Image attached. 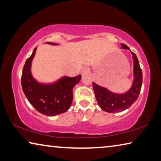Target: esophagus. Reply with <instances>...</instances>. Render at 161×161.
Masks as SVG:
<instances>
[{"label":"esophagus","instance_id":"obj_1","mask_svg":"<svg viewBox=\"0 0 161 161\" xmlns=\"http://www.w3.org/2000/svg\"><path fill=\"white\" fill-rule=\"evenodd\" d=\"M89 69L88 67H84L82 68V69H81V75H86V74H89Z\"/></svg>","mask_w":161,"mask_h":161}]
</instances>
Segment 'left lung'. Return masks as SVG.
Masks as SVG:
<instances>
[{"mask_svg":"<svg viewBox=\"0 0 161 161\" xmlns=\"http://www.w3.org/2000/svg\"><path fill=\"white\" fill-rule=\"evenodd\" d=\"M121 49L129 50V47L122 43ZM133 60V80L131 86L129 90L124 93H115L108 90L106 87L93 83V89L97 101L100 108L108 113L121 112L129 108L139 96L143 81V75L139 62L136 54L130 51Z\"/></svg>","mask_w":161,"mask_h":161,"instance_id":"left-lung-1","label":"left lung"}]
</instances>
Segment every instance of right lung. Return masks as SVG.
<instances>
[{"label": "right lung", "instance_id": "add662e5", "mask_svg": "<svg viewBox=\"0 0 161 161\" xmlns=\"http://www.w3.org/2000/svg\"><path fill=\"white\" fill-rule=\"evenodd\" d=\"M51 45H58L46 42ZM37 47L27 59L22 73L21 84L23 91L31 105L38 112L48 116H54L66 112L73 100L72 90L80 82L81 75L74 77L63 76L50 83H41L33 77L31 72L32 62Z\"/></svg>", "mask_w": 161, "mask_h": 161}]
</instances>
